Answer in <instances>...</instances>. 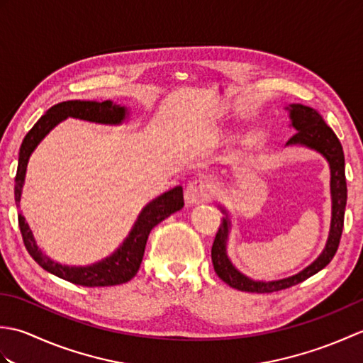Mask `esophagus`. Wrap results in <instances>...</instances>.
Instances as JSON below:
<instances>
[{
    "label": "esophagus",
    "instance_id": "34e87169",
    "mask_svg": "<svg viewBox=\"0 0 363 363\" xmlns=\"http://www.w3.org/2000/svg\"><path fill=\"white\" fill-rule=\"evenodd\" d=\"M212 196H213L212 184L204 179L191 181L186 189V199L189 204H199V203L211 201Z\"/></svg>",
    "mask_w": 363,
    "mask_h": 363
}]
</instances>
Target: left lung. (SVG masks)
<instances>
[{"label":"left lung","mask_w":363,"mask_h":363,"mask_svg":"<svg viewBox=\"0 0 363 363\" xmlns=\"http://www.w3.org/2000/svg\"><path fill=\"white\" fill-rule=\"evenodd\" d=\"M291 126L296 129L287 145H304L312 150L321 152L329 162L330 167V194H333V221H330V233L326 243V248L320 254V257L307 267L303 272L287 277V279L273 281V282H260L252 281L250 277L242 274L238 269L230 264L226 254V240L229 233V218L223 220V225L218 228L212 245V264L215 273L218 274L221 281H225L230 287L242 291L251 293H272L284 289L293 287L299 282L309 279L315 273L321 272L330 260L334 259L335 252L340 245V238L343 233L345 221V207L346 198H348V189H346V176H345V154L342 143L338 140L334 130L330 129L321 115L303 104H291L289 107ZM225 212V211H223ZM226 213V212H225Z\"/></svg>","instance_id":"left-lung-1"}]
</instances>
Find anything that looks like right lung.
<instances>
[{
  "mask_svg": "<svg viewBox=\"0 0 363 363\" xmlns=\"http://www.w3.org/2000/svg\"><path fill=\"white\" fill-rule=\"evenodd\" d=\"M73 117L95 123H106V125H118L126 117V109L112 101H64L42 115L33 129L29 130L26 137L23 138L18 154V167L17 174H15V203L20 204L23 182H25L26 167L30 152L34 151L35 146L40 143L42 138L50 133V130L62 120ZM20 207V206H18ZM184 207V194L182 187H174L167 194L160 195L142 211L140 217L135 221V225L130 230L129 237L126 238L120 248L115 251L112 256L106 257L98 264L89 267H68L60 265L57 262H52L50 257L38 250L33 233L25 221V217L18 215V226L28 252L30 254L38 265L46 272L56 274L57 277L73 282L76 285H84V287H109V285L125 284L133 279L140 268L146 240L154 226H157L162 220H165L169 215L181 211Z\"/></svg>",
  "mask_w": 363,
  "mask_h": 363,
  "instance_id": "add662e5",
  "label": "right lung"
}]
</instances>
